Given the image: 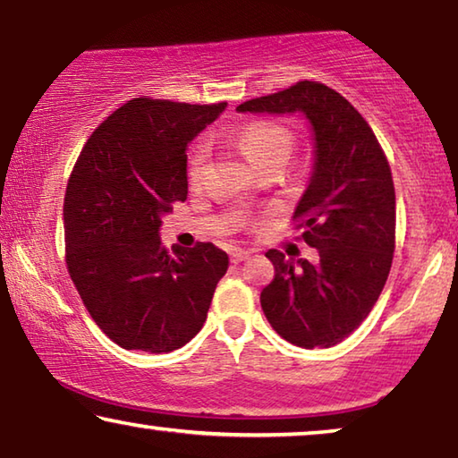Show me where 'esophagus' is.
Instances as JSON below:
<instances>
[{
    "label": "esophagus",
    "mask_w": 458,
    "mask_h": 458,
    "mask_svg": "<svg viewBox=\"0 0 458 458\" xmlns=\"http://www.w3.org/2000/svg\"><path fill=\"white\" fill-rule=\"evenodd\" d=\"M250 256H252V252H250V250H242V248H235L233 252H231V262H243V260H248Z\"/></svg>",
    "instance_id": "esophagus-1"
}]
</instances>
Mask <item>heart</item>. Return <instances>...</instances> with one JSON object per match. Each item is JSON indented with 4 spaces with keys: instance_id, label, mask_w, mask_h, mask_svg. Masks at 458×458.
Masks as SVG:
<instances>
[{
    "instance_id": "obj_1",
    "label": "heart",
    "mask_w": 458,
    "mask_h": 458,
    "mask_svg": "<svg viewBox=\"0 0 458 458\" xmlns=\"http://www.w3.org/2000/svg\"><path fill=\"white\" fill-rule=\"evenodd\" d=\"M237 146L243 156L250 160V165L259 168L271 160H287L293 149V135L284 124L273 121H252L240 131L237 135ZM206 162V146L198 143L190 154V173L191 181H198L202 174Z\"/></svg>"
}]
</instances>
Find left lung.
Masks as SVG:
<instances>
[{
	"instance_id": "1",
	"label": "left lung",
	"mask_w": 458,
	"mask_h": 458,
	"mask_svg": "<svg viewBox=\"0 0 458 458\" xmlns=\"http://www.w3.org/2000/svg\"><path fill=\"white\" fill-rule=\"evenodd\" d=\"M252 114H302L312 171L293 218L318 262L268 250L275 279L260 293L267 321L300 348H329L365 321L384 290L396 233V196L384 152L354 106L327 85L290 89L237 106Z\"/></svg>"
}]
</instances>
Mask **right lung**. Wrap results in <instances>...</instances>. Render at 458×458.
<instances>
[{"instance_id": "1", "label": "right lung", "mask_w": 458, "mask_h": 458, "mask_svg": "<svg viewBox=\"0 0 458 458\" xmlns=\"http://www.w3.org/2000/svg\"><path fill=\"white\" fill-rule=\"evenodd\" d=\"M227 104L135 98L87 140L64 196L66 265L98 327L121 348L173 352L202 329L229 256L160 243L187 199V146Z\"/></svg>"}]
</instances>
